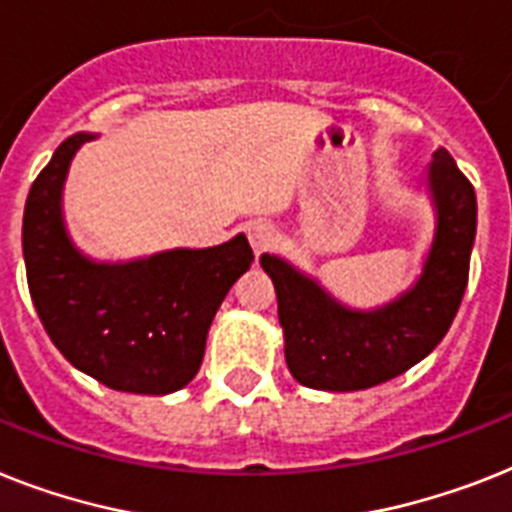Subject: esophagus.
Returning <instances> with one entry per match:
<instances>
[{
    "instance_id": "34e87169",
    "label": "esophagus",
    "mask_w": 512,
    "mask_h": 512,
    "mask_svg": "<svg viewBox=\"0 0 512 512\" xmlns=\"http://www.w3.org/2000/svg\"><path fill=\"white\" fill-rule=\"evenodd\" d=\"M248 240H251L253 251L264 253L277 240V232H274V227L269 222H251L248 225Z\"/></svg>"
}]
</instances>
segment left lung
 <instances>
[{
  "label": "left lung",
  "mask_w": 512,
  "mask_h": 512,
  "mask_svg": "<svg viewBox=\"0 0 512 512\" xmlns=\"http://www.w3.org/2000/svg\"><path fill=\"white\" fill-rule=\"evenodd\" d=\"M426 185L437 225L424 272L411 290L382 308L342 306L285 259L261 256L277 290L287 369L303 387L369 390L416 366L447 335L468 285L476 193L447 149L434 151Z\"/></svg>",
  "instance_id": "1"
}]
</instances>
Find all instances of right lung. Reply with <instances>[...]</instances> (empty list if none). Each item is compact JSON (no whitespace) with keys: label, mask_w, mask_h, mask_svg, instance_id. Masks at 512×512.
<instances>
[{"label":"right lung","mask_w":512,"mask_h":512,"mask_svg":"<svg viewBox=\"0 0 512 512\" xmlns=\"http://www.w3.org/2000/svg\"><path fill=\"white\" fill-rule=\"evenodd\" d=\"M91 133L67 138L33 180L23 256L38 319L75 369L112 390L167 395L196 377L219 303L253 264L246 235L214 248H175L104 264L73 246L62 185Z\"/></svg>","instance_id":"right-lung-1"}]
</instances>
